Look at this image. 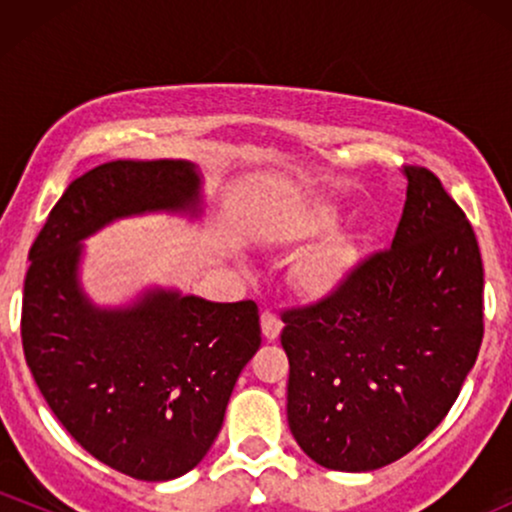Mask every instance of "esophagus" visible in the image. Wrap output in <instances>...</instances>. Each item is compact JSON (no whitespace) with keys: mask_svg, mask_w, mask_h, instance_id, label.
Masks as SVG:
<instances>
[{"mask_svg":"<svg viewBox=\"0 0 512 512\" xmlns=\"http://www.w3.org/2000/svg\"><path fill=\"white\" fill-rule=\"evenodd\" d=\"M281 327H284V322H281V317L276 315L272 308L264 310V313H262V332H264V337L269 339V342H274V339L279 337Z\"/></svg>","mask_w":512,"mask_h":512,"instance_id":"34e87169","label":"esophagus"}]
</instances>
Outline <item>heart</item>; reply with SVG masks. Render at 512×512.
Returning <instances> with one entry per match:
<instances>
[{"label": "heart", "mask_w": 512, "mask_h": 512, "mask_svg": "<svg viewBox=\"0 0 512 512\" xmlns=\"http://www.w3.org/2000/svg\"><path fill=\"white\" fill-rule=\"evenodd\" d=\"M339 214L334 209H320L308 219L296 223L291 231L293 240H313L337 228ZM361 262V248L349 236H332L317 245L298 264V284L308 296H332L354 276Z\"/></svg>", "instance_id": "b5f03b06"}]
</instances>
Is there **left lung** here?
Masks as SVG:
<instances>
[{
    "mask_svg": "<svg viewBox=\"0 0 512 512\" xmlns=\"http://www.w3.org/2000/svg\"><path fill=\"white\" fill-rule=\"evenodd\" d=\"M392 248L332 296L284 310L289 426L310 460L370 472L445 419L484 337V264L472 223L428 168L407 166Z\"/></svg>",
    "mask_w": 512,
    "mask_h": 512,
    "instance_id": "left-lung-1",
    "label": "left lung"
}]
</instances>
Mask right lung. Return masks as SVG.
<instances>
[{"mask_svg": "<svg viewBox=\"0 0 512 512\" xmlns=\"http://www.w3.org/2000/svg\"><path fill=\"white\" fill-rule=\"evenodd\" d=\"M197 185L182 161L103 163L69 182L28 252L21 342L35 385L81 448L142 481L207 455L262 344L260 310L175 291L98 310L76 284L79 243L122 216L195 209Z\"/></svg>", "mask_w": 512, "mask_h": 512, "instance_id": "right-lung-1", "label": "right lung"}]
</instances>
